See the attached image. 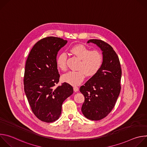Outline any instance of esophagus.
I'll list each match as a JSON object with an SVG mask.
<instances>
[{
	"label": "esophagus",
	"instance_id": "obj_1",
	"mask_svg": "<svg viewBox=\"0 0 147 147\" xmlns=\"http://www.w3.org/2000/svg\"><path fill=\"white\" fill-rule=\"evenodd\" d=\"M73 90H74V92H77V91L79 90V88L77 87H74Z\"/></svg>",
	"mask_w": 147,
	"mask_h": 147
}]
</instances>
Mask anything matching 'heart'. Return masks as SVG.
Instances as JSON below:
<instances>
[{
    "mask_svg": "<svg viewBox=\"0 0 147 147\" xmlns=\"http://www.w3.org/2000/svg\"><path fill=\"white\" fill-rule=\"evenodd\" d=\"M70 52L81 60L78 66L79 70L71 71L61 77V80L71 86H77L81 83L87 75L95 76L99 71L103 63V56L98 51H91L86 46L79 44L72 47ZM67 55L61 52L56 58L57 67L62 71L67 69Z\"/></svg>",
    "mask_w": 147,
    "mask_h": 147,
    "instance_id": "heart-1",
    "label": "heart"
}]
</instances>
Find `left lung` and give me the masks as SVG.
I'll list each match as a JSON object with an SVG mask.
<instances>
[{
  "label": "left lung",
  "instance_id": "1",
  "mask_svg": "<svg viewBox=\"0 0 147 147\" xmlns=\"http://www.w3.org/2000/svg\"><path fill=\"white\" fill-rule=\"evenodd\" d=\"M102 52L103 63L99 71L88 80L80 91L85 97L81 112L86 117L99 120L112 110L120 94L121 69L113 48L99 39H90Z\"/></svg>",
  "mask_w": 147,
  "mask_h": 147
}]
</instances>
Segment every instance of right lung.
Masks as SVG:
<instances>
[{
  "instance_id": "obj_1",
  "label": "right lung",
  "mask_w": 147,
  "mask_h": 147,
  "mask_svg": "<svg viewBox=\"0 0 147 147\" xmlns=\"http://www.w3.org/2000/svg\"><path fill=\"white\" fill-rule=\"evenodd\" d=\"M67 43V40L55 36L42 39L34 45L26 61L25 94L34 114L44 122L57 120L63 102L73 93V88L66 82L54 87L60 77L57 55Z\"/></svg>"
}]
</instances>
